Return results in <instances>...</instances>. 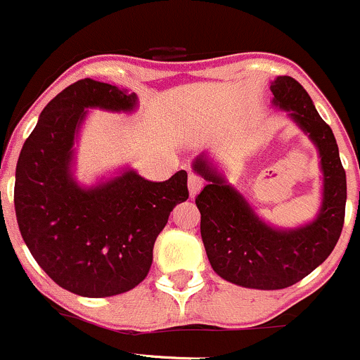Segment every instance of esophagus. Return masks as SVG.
Returning a JSON list of instances; mask_svg holds the SVG:
<instances>
[{"mask_svg":"<svg viewBox=\"0 0 360 360\" xmlns=\"http://www.w3.org/2000/svg\"><path fill=\"white\" fill-rule=\"evenodd\" d=\"M202 177L197 176V174L191 172L190 177H188V190H190V197L191 199H195L197 195H199V191L202 190Z\"/></svg>","mask_w":360,"mask_h":360,"instance_id":"34e87169","label":"esophagus"}]
</instances>
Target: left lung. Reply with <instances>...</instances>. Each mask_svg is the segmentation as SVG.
I'll return each mask as SVG.
<instances>
[{"instance_id": "left-lung-1", "label": "left lung", "mask_w": 360, "mask_h": 360, "mask_svg": "<svg viewBox=\"0 0 360 360\" xmlns=\"http://www.w3.org/2000/svg\"><path fill=\"white\" fill-rule=\"evenodd\" d=\"M270 90L274 108L286 112L320 156L321 204L316 217L298 227L271 226L218 170L210 154H199L191 163L193 172L207 181L195 204L211 268L224 281L250 290H284L316 270L341 236L347 206V174L330 126L297 79L277 76Z\"/></svg>"}]
</instances>
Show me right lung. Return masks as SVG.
Masks as SVG:
<instances>
[{
    "mask_svg": "<svg viewBox=\"0 0 360 360\" xmlns=\"http://www.w3.org/2000/svg\"><path fill=\"white\" fill-rule=\"evenodd\" d=\"M136 108L134 92L79 79L49 101L19 154L13 204L22 240L39 266L79 297H113L139 286L170 211L188 199L186 170L163 183L131 167L90 186L74 176V146L89 110Z\"/></svg>",
    "mask_w": 360,
    "mask_h": 360,
    "instance_id": "obj_1",
    "label": "right lung"
}]
</instances>
